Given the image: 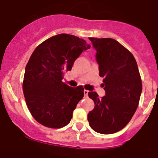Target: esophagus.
I'll return each mask as SVG.
<instances>
[{
    "label": "esophagus",
    "instance_id": "obj_1",
    "mask_svg": "<svg viewBox=\"0 0 158 158\" xmlns=\"http://www.w3.org/2000/svg\"><path fill=\"white\" fill-rule=\"evenodd\" d=\"M88 93H89V91L88 90H84V95H85V96H87V95H88Z\"/></svg>",
    "mask_w": 158,
    "mask_h": 158
}]
</instances>
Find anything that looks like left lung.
<instances>
[{"mask_svg": "<svg viewBox=\"0 0 158 158\" xmlns=\"http://www.w3.org/2000/svg\"><path fill=\"white\" fill-rule=\"evenodd\" d=\"M96 49L99 76L106 95L89 92L95 108L88 114L89 126L104 135L125 128L136 111L142 91L137 62L131 52L111 38L89 37Z\"/></svg>", "mask_w": 158, "mask_h": 158, "instance_id": "obj_1", "label": "left lung"}]
</instances>
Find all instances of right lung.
I'll use <instances>...</instances> for the list:
<instances>
[{"instance_id":"right-lung-1","label":"right lung","mask_w":158,"mask_h":158,"mask_svg":"<svg viewBox=\"0 0 158 158\" xmlns=\"http://www.w3.org/2000/svg\"><path fill=\"white\" fill-rule=\"evenodd\" d=\"M90 47L83 39L61 33L34 49L25 69L23 92L30 114L40 124L60 128L70 122L84 89L70 87L63 79L82 51Z\"/></svg>"}]
</instances>
